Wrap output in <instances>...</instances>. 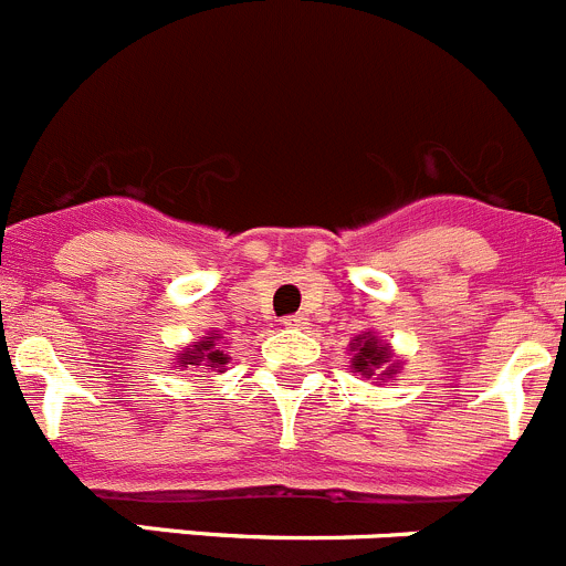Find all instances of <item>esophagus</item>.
<instances>
[{"mask_svg": "<svg viewBox=\"0 0 566 566\" xmlns=\"http://www.w3.org/2000/svg\"><path fill=\"white\" fill-rule=\"evenodd\" d=\"M284 327H295V329H302V327H307V318H304L302 313L284 315Z\"/></svg>", "mask_w": 566, "mask_h": 566, "instance_id": "obj_1", "label": "esophagus"}]
</instances>
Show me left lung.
Segmentation results:
<instances>
[{"instance_id":"8db88e82","label":"left lung","mask_w":566,"mask_h":566,"mask_svg":"<svg viewBox=\"0 0 566 566\" xmlns=\"http://www.w3.org/2000/svg\"><path fill=\"white\" fill-rule=\"evenodd\" d=\"M353 366L358 371H364V375H371V369H380V366L389 360V349L386 346H380V340L375 338V335H360L358 344H353ZM389 371V375H395V369H384V375Z\"/></svg>"}]
</instances>
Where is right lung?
<instances>
[{"instance_id": "add662e5", "label": "right lung", "mask_w": 566, "mask_h": 566, "mask_svg": "<svg viewBox=\"0 0 566 566\" xmlns=\"http://www.w3.org/2000/svg\"><path fill=\"white\" fill-rule=\"evenodd\" d=\"M213 340H217V335H213V338L200 340V344H195V349H188V353L182 355V364L200 366L202 360H206V364L213 366V369H220L222 364H228V358L220 353V349H217V346H213Z\"/></svg>"}]
</instances>
